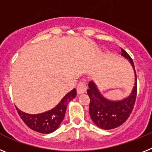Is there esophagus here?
<instances>
[{
	"label": "esophagus",
	"mask_w": 152,
	"mask_h": 152,
	"mask_svg": "<svg viewBox=\"0 0 152 152\" xmlns=\"http://www.w3.org/2000/svg\"><path fill=\"white\" fill-rule=\"evenodd\" d=\"M86 89H87V86L85 81L80 82V83L77 85V87H76V90H77L78 94H83V93L86 92Z\"/></svg>",
	"instance_id": "1"
}]
</instances>
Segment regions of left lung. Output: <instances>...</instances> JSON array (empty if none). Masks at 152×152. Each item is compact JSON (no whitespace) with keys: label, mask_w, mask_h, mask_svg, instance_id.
Returning a JSON list of instances; mask_svg holds the SVG:
<instances>
[{"label":"left lung","mask_w":152,"mask_h":152,"mask_svg":"<svg viewBox=\"0 0 152 152\" xmlns=\"http://www.w3.org/2000/svg\"><path fill=\"white\" fill-rule=\"evenodd\" d=\"M122 56L126 58L132 66L135 76L134 86L129 97L119 100L112 101L107 99L101 94L96 84L89 82L87 93L90 99L89 115L95 124L102 129H115L128 119L134 108L137 95V77L132 59L127 52L121 48Z\"/></svg>","instance_id":"1"}]
</instances>
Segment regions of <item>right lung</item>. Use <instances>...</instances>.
Returning <instances> with one entry per match:
<instances>
[{
	"label": "right lung",
	"instance_id": "1",
	"mask_svg": "<svg viewBox=\"0 0 152 152\" xmlns=\"http://www.w3.org/2000/svg\"><path fill=\"white\" fill-rule=\"evenodd\" d=\"M76 96V90L73 89L62 99L56 107L39 114H27L20 110L18 108L16 107V109L21 119L30 129L39 133L49 134L53 132L60 126L65 116L67 104Z\"/></svg>",
	"mask_w": 152,
	"mask_h": 152
}]
</instances>
